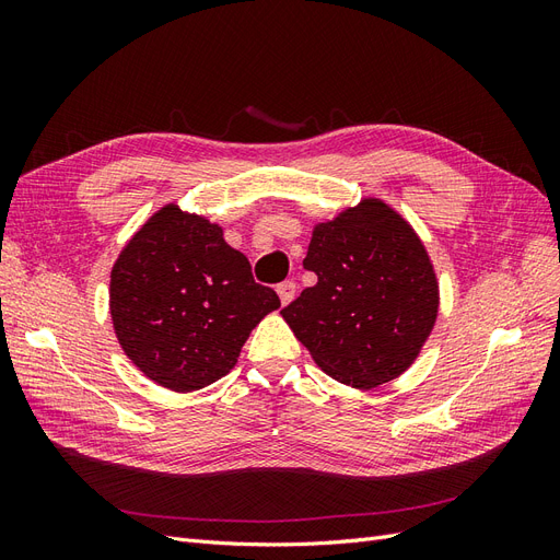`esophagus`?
<instances>
[{"label":"esophagus","mask_w":560,"mask_h":560,"mask_svg":"<svg viewBox=\"0 0 560 560\" xmlns=\"http://www.w3.org/2000/svg\"><path fill=\"white\" fill-rule=\"evenodd\" d=\"M278 296L282 301V306H287L294 296H296V282L294 280H284L278 284Z\"/></svg>","instance_id":"34e87169"}]
</instances>
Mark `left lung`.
Here are the masks:
<instances>
[{
    "label": "left lung",
    "instance_id": "1",
    "mask_svg": "<svg viewBox=\"0 0 560 560\" xmlns=\"http://www.w3.org/2000/svg\"><path fill=\"white\" fill-rule=\"evenodd\" d=\"M303 268L317 282L280 313L322 371L369 389L413 364L434 327L439 284L401 214L364 198L315 226Z\"/></svg>",
    "mask_w": 560,
    "mask_h": 560
}]
</instances>
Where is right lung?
<instances>
[{"mask_svg": "<svg viewBox=\"0 0 560 560\" xmlns=\"http://www.w3.org/2000/svg\"><path fill=\"white\" fill-rule=\"evenodd\" d=\"M276 308L278 294L254 282L222 226L177 206L151 217L112 268L118 343L147 378L175 393L226 376L252 329Z\"/></svg>", "mask_w": 560, "mask_h": 560, "instance_id": "add662e5", "label": "right lung"}]
</instances>
